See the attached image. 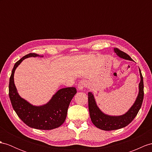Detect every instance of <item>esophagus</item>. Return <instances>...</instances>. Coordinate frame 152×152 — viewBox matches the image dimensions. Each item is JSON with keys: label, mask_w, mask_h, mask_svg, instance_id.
Wrapping results in <instances>:
<instances>
[{"label": "esophagus", "mask_w": 152, "mask_h": 152, "mask_svg": "<svg viewBox=\"0 0 152 152\" xmlns=\"http://www.w3.org/2000/svg\"><path fill=\"white\" fill-rule=\"evenodd\" d=\"M87 86V83L85 80H80L77 85V88L79 90H83L84 88Z\"/></svg>", "instance_id": "obj_1"}]
</instances>
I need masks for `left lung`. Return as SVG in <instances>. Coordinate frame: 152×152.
<instances>
[{
    "label": "left lung",
    "instance_id": "obj_1",
    "mask_svg": "<svg viewBox=\"0 0 152 152\" xmlns=\"http://www.w3.org/2000/svg\"><path fill=\"white\" fill-rule=\"evenodd\" d=\"M114 52L120 58L133 61V59L128 54L121 51L117 48L113 49ZM140 81L139 84V94L135 102L126 113L118 116L109 115L105 114L99 109L96 103L94 94L88 92V108L91 122L96 127L105 131L118 129L126 126L137 115L141 107L144 98L143 77L139 68Z\"/></svg>",
    "mask_w": 152,
    "mask_h": 152
}]
</instances>
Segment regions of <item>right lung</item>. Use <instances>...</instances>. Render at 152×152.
Returning a JSON list of instances; mask_svg holds the SVG:
<instances>
[{
  "instance_id": "add662e5",
  "label": "right lung",
  "mask_w": 152,
  "mask_h": 152,
  "mask_svg": "<svg viewBox=\"0 0 152 152\" xmlns=\"http://www.w3.org/2000/svg\"><path fill=\"white\" fill-rule=\"evenodd\" d=\"M37 57H43L36 53H29L14 65L10 78L9 96L15 112L26 124L32 128L50 130L61 126L64 123L69 103L76 94L77 90L74 87L62 88L46 104L41 106L33 105L22 98L14 83L15 71L25 58Z\"/></svg>"
}]
</instances>
